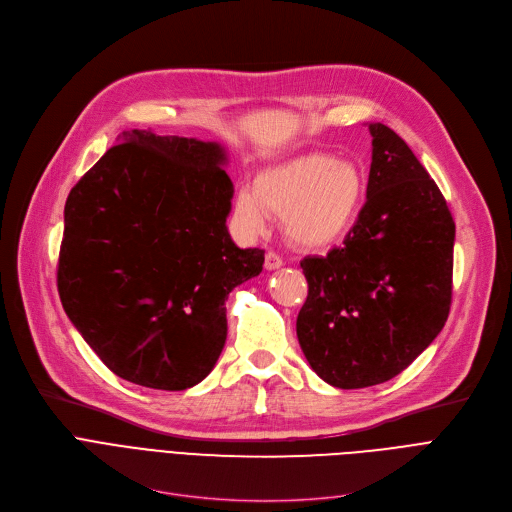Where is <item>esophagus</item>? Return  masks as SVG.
I'll use <instances>...</instances> for the list:
<instances>
[{"label": "esophagus", "mask_w": 512, "mask_h": 512, "mask_svg": "<svg viewBox=\"0 0 512 512\" xmlns=\"http://www.w3.org/2000/svg\"><path fill=\"white\" fill-rule=\"evenodd\" d=\"M265 270H278V267H282V257L278 255V253H274V251H267L265 253Z\"/></svg>", "instance_id": "obj_1"}]
</instances>
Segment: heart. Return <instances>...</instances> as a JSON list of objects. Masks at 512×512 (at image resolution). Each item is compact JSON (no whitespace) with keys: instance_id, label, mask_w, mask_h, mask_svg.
<instances>
[{"instance_id":"obj_1","label":"heart","mask_w":512,"mask_h":512,"mask_svg":"<svg viewBox=\"0 0 512 512\" xmlns=\"http://www.w3.org/2000/svg\"><path fill=\"white\" fill-rule=\"evenodd\" d=\"M367 193L363 170L328 153H307L257 174L253 191L242 188L236 213L253 232L267 215H280L284 234L305 249L334 245L359 218Z\"/></svg>"}]
</instances>
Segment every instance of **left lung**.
Listing matches in <instances>:
<instances>
[{"label": "left lung", "mask_w": 512, "mask_h": 512, "mask_svg": "<svg viewBox=\"0 0 512 512\" xmlns=\"http://www.w3.org/2000/svg\"><path fill=\"white\" fill-rule=\"evenodd\" d=\"M367 201L344 245L301 261L309 294L297 336L334 388L392 380L444 328L454 222L438 184L386 124H369Z\"/></svg>", "instance_id": "8db88e82"}]
</instances>
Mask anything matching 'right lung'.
<instances>
[{
  "label": "right lung",
  "instance_id": "add662e5",
  "mask_svg": "<svg viewBox=\"0 0 512 512\" xmlns=\"http://www.w3.org/2000/svg\"><path fill=\"white\" fill-rule=\"evenodd\" d=\"M222 145L126 130L64 207L58 290L66 315L122 380L186 390L226 334V299L263 270L228 234L234 186Z\"/></svg>",
  "mask_w": 512,
  "mask_h": 512
}]
</instances>
